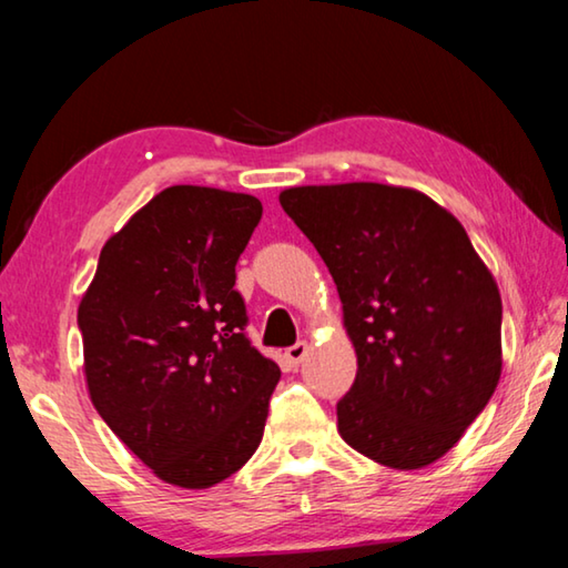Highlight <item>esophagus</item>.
I'll return each mask as SVG.
<instances>
[{
	"instance_id": "esophagus-1",
	"label": "esophagus",
	"mask_w": 568,
	"mask_h": 568,
	"mask_svg": "<svg viewBox=\"0 0 568 568\" xmlns=\"http://www.w3.org/2000/svg\"><path fill=\"white\" fill-rule=\"evenodd\" d=\"M307 351H311V345H307L305 341H301V343H295V345H291V348L285 351V358L291 361L293 365H297V363H301V361L305 358Z\"/></svg>"
}]
</instances>
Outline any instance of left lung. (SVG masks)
Wrapping results in <instances>:
<instances>
[{
    "label": "left lung",
    "instance_id": "1",
    "mask_svg": "<svg viewBox=\"0 0 568 568\" xmlns=\"http://www.w3.org/2000/svg\"><path fill=\"white\" fill-rule=\"evenodd\" d=\"M328 265L358 355L345 444L416 470L454 448L501 378V293L464 225L420 190L343 182L281 192Z\"/></svg>",
    "mask_w": 568,
    "mask_h": 568
}]
</instances>
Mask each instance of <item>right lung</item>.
Masks as SVG:
<instances>
[{"mask_svg":"<svg viewBox=\"0 0 568 568\" xmlns=\"http://www.w3.org/2000/svg\"><path fill=\"white\" fill-rule=\"evenodd\" d=\"M261 215L245 192L165 187L104 243L77 311L92 406L152 474L187 491L247 464L281 381L245 338L235 291Z\"/></svg>","mask_w":568,"mask_h":568,"instance_id":"add662e5","label":"right lung"}]
</instances>
